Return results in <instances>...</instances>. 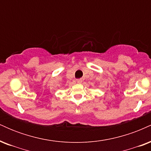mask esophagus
I'll use <instances>...</instances> for the list:
<instances>
[{"mask_svg":"<svg viewBox=\"0 0 151 151\" xmlns=\"http://www.w3.org/2000/svg\"><path fill=\"white\" fill-rule=\"evenodd\" d=\"M77 82L78 83V84H81V83L82 82V79H77Z\"/></svg>","mask_w":151,"mask_h":151,"instance_id":"34e87169","label":"esophagus"}]
</instances>
